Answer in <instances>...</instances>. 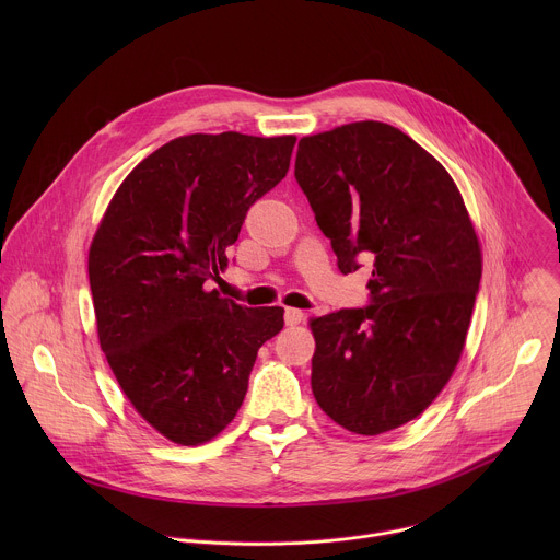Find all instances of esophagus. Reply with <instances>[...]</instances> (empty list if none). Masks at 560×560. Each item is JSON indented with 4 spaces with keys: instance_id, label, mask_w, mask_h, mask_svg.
<instances>
[{
    "instance_id": "esophagus-1",
    "label": "esophagus",
    "mask_w": 560,
    "mask_h": 560,
    "mask_svg": "<svg viewBox=\"0 0 560 560\" xmlns=\"http://www.w3.org/2000/svg\"><path fill=\"white\" fill-rule=\"evenodd\" d=\"M283 318H285V326L294 328V326H299V324L303 322L305 314H303L301 310H296V307H285V314H283Z\"/></svg>"
}]
</instances>
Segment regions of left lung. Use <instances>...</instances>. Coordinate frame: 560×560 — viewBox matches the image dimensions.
I'll return each mask as SVG.
<instances>
[{"instance_id":"1","label":"left lung","mask_w":560,"mask_h":560,"mask_svg":"<svg viewBox=\"0 0 560 560\" xmlns=\"http://www.w3.org/2000/svg\"><path fill=\"white\" fill-rule=\"evenodd\" d=\"M294 179L339 270L372 266L368 305L310 324L314 398L354 434L394 430L434 401L463 352L481 283L474 225L447 171L389 124L303 137Z\"/></svg>"}]
</instances>
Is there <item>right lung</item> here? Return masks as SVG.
<instances>
[{
  "label": "right lung",
  "mask_w": 560,
  "mask_h": 560,
  "mask_svg": "<svg viewBox=\"0 0 560 560\" xmlns=\"http://www.w3.org/2000/svg\"><path fill=\"white\" fill-rule=\"evenodd\" d=\"M296 137L188 135L154 150L115 192L89 255L102 350L135 410L199 445L238 412L283 307L208 292L250 206L288 173Z\"/></svg>",
  "instance_id": "add662e5"
}]
</instances>
